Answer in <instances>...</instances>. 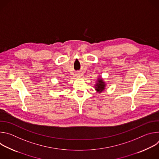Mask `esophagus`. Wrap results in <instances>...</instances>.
Masks as SVG:
<instances>
[{"instance_id": "1", "label": "esophagus", "mask_w": 159, "mask_h": 159, "mask_svg": "<svg viewBox=\"0 0 159 159\" xmlns=\"http://www.w3.org/2000/svg\"><path fill=\"white\" fill-rule=\"evenodd\" d=\"M76 77H77V78H80V77H82V75L80 74V73L78 72V73H77V74H76Z\"/></svg>"}]
</instances>
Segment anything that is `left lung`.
Wrapping results in <instances>:
<instances>
[{
	"instance_id": "obj_1",
	"label": "left lung",
	"mask_w": 159,
	"mask_h": 159,
	"mask_svg": "<svg viewBox=\"0 0 159 159\" xmlns=\"http://www.w3.org/2000/svg\"><path fill=\"white\" fill-rule=\"evenodd\" d=\"M106 84L104 80L101 77H99L97 80V82L96 83L95 89L97 92L99 93H101L102 91H104L106 88Z\"/></svg>"
}]
</instances>
